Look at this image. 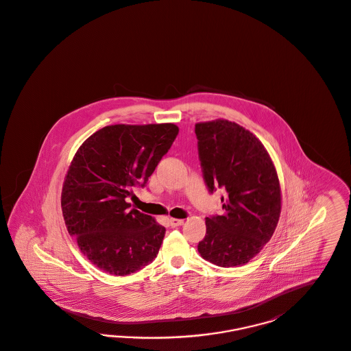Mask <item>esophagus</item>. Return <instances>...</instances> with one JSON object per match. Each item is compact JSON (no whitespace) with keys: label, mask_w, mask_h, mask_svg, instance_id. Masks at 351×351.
Wrapping results in <instances>:
<instances>
[{"label":"esophagus","mask_w":351,"mask_h":351,"mask_svg":"<svg viewBox=\"0 0 351 351\" xmlns=\"http://www.w3.org/2000/svg\"><path fill=\"white\" fill-rule=\"evenodd\" d=\"M169 224H171V227H172V228L179 227V226H182V224H184V219L171 218L169 219Z\"/></svg>","instance_id":"esophagus-1"}]
</instances>
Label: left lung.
I'll list each match as a JSON object with an SVG mask.
<instances>
[{
    "mask_svg": "<svg viewBox=\"0 0 351 351\" xmlns=\"http://www.w3.org/2000/svg\"><path fill=\"white\" fill-rule=\"evenodd\" d=\"M194 131L208 191L227 192L221 197L224 214L206 218L198 253L215 266H243L276 230L281 213L278 172L263 144L234 121H202Z\"/></svg>",
    "mask_w": 351,
    "mask_h": 351,
    "instance_id": "left-lung-1",
    "label": "left lung"
}]
</instances>
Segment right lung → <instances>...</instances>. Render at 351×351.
<instances>
[{
  "label": "right lung",
  "mask_w": 351,
  "mask_h": 351,
  "mask_svg": "<svg viewBox=\"0 0 351 351\" xmlns=\"http://www.w3.org/2000/svg\"><path fill=\"white\" fill-rule=\"evenodd\" d=\"M179 133L172 123L115 124L89 136L73 156L62 188V214L80 252L110 275L127 276L154 261L166 228L130 210Z\"/></svg>",
  "instance_id": "1"
}]
</instances>
